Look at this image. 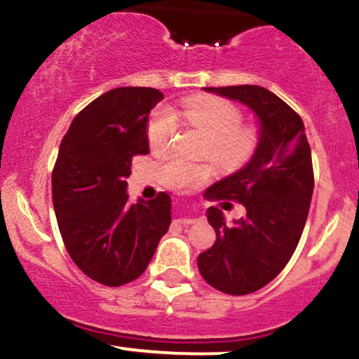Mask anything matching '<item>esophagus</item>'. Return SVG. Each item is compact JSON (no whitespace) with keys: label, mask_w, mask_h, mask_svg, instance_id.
I'll return each instance as SVG.
<instances>
[{"label":"esophagus","mask_w":359,"mask_h":359,"mask_svg":"<svg viewBox=\"0 0 359 359\" xmlns=\"http://www.w3.org/2000/svg\"><path fill=\"white\" fill-rule=\"evenodd\" d=\"M179 222H180V224H192V222H196V217H191V216L180 217Z\"/></svg>","instance_id":"esophagus-1"}]
</instances>
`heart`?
<instances>
[{
    "label": "heart",
    "mask_w": 359,
    "mask_h": 359,
    "mask_svg": "<svg viewBox=\"0 0 359 359\" xmlns=\"http://www.w3.org/2000/svg\"><path fill=\"white\" fill-rule=\"evenodd\" d=\"M182 116L208 137L204 151L224 168L245 165L258 147V130L243 126L241 111L221 97H192L182 106ZM177 121L170 111H158L148 125V142L154 150H167L174 142ZM211 167L172 156L160 168L167 187L191 191L211 179Z\"/></svg>",
    "instance_id": "heart-1"
}]
</instances>
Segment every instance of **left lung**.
Wrapping results in <instances>:
<instances>
[{
    "label": "left lung",
    "instance_id": "obj_1",
    "mask_svg": "<svg viewBox=\"0 0 359 359\" xmlns=\"http://www.w3.org/2000/svg\"><path fill=\"white\" fill-rule=\"evenodd\" d=\"M204 90L240 101L259 123L250 162L205 191L208 199L238 201L246 214L228 224L211 205L205 214L216 241L197 257L209 285L246 295L277 277L297 248L314 191L311 147L299 114L269 89L245 84Z\"/></svg>",
    "mask_w": 359,
    "mask_h": 359
}]
</instances>
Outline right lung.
Here are the masks:
<instances>
[{
	"mask_svg": "<svg viewBox=\"0 0 359 359\" xmlns=\"http://www.w3.org/2000/svg\"><path fill=\"white\" fill-rule=\"evenodd\" d=\"M163 94L116 88L89 102L62 138L52 172V201L72 262L94 282L119 287L137 280L168 231L167 192L128 203L135 155H147L148 114Z\"/></svg>",
	"mask_w": 359,
	"mask_h": 359,
	"instance_id": "add662e5",
	"label": "right lung"
}]
</instances>
